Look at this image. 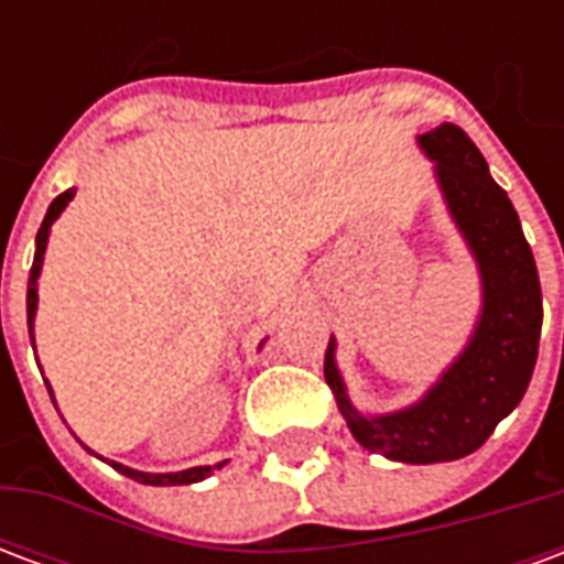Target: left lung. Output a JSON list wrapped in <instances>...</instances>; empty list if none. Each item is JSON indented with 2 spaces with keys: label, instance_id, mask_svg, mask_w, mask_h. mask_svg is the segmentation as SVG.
<instances>
[{
  "label": "left lung",
  "instance_id": "8db88e82",
  "mask_svg": "<svg viewBox=\"0 0 564 564\" xmlns=\"http://www.w3.org/2000/svg\"><path fill=\"white\" fill-rule=\"evenodd\" d=\"M416 144L435 162L437 189L477 262L480 314L471 338L423 399L390 414H362L350 402L335 362V338L323 375L347 429L368 453L432 465L484 447L492 429L520 404L538 362L544 305L532 247L484 153L453 123L416 135Z\"/></svg>",
  "mask_w": 564,
  "mask_h": 564
}]
</instances>
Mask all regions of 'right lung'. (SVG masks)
<instances>
[{
  "label": "right lung",
  "instance_id": "add662e5",
  "mask_svg": "<svg viewBox=\"0 0 564 564\" xmlns=\"http://www.w3.org/2000/svg\"><path fill=\"white\" fill-rule=\"evenodd\" d=\"M75 198V186L66 189V193H59V196L51 202V208L44 214L42 229L35 235V259H32V269H30V286H26V326H30V341H35V311H39V274H42V262H44V250H47V238H51V226L56 223V217L66 210V205ZM47 392H51V399H54V390H51V383H47ZM90 449V447H87ZM93 453V449H90ZM115 471L127 474L132 480H139V484L148 486H184V484H198V480H205L210 474L217 471L226 465V459L217 462V465H196V468H186V471H169V474H148V471H135V468H129V465H120V462H108Z\"/></svg>",
  "mask_w": 564,
  "mask_h": 564
}]
</instances>
